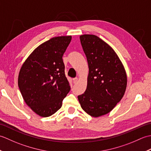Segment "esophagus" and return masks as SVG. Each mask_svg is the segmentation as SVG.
<instances>
[{
	"mask_svg": "<svg viewBox=\"0 0 151 151\" xmlns=\"http://www.w3.org/2000/svg\"><path fill=\"white\" fill-rule=\"evenodd\" d=\"M73 82L75 83V84H76V83H77V82H78V78L77 77H76V78H74L73 79Z\"/></svg>",
	"mask_w": 151,
	"mask_h": 151,
	"instance_id": "1",
	"label": "esophagus"
}]
</instances>
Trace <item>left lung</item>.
Masks as SVG:
<instances>
[{"mask_svg":"<svg viewBox=\"0 0 151 151\" xmlns=\"http://www.w3.org/2000/svg\"><path fill=\"white\" fill-rule=\"evenodd\" d=\"M80 40L87 58L89 74L86 90L78 99L86 113L97 117L109 113L123 98L127 74L117 54L101 38L84 34Z\"/></svg>","mask_w":151,"mask_h":151,"instance_id":"obj_1","label":"left lung"}]
</instances>
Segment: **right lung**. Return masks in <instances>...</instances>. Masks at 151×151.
Listing matches in <instances>:
<instances>
[{"label":"right lung","instance_id":"1","mask_svg":"<svg viewBox=\"0 0 151 151\" xmlns=\"http://www.w3.org/2000/svg\"><path fill=\"white\" fill-rule=\"evenodd\" d=\"M70 41L69 36L45 41L31 53L19 71L18 86L24 101L41 117L56 113L70 89L62 59Z\"/></svg>","mask_w":151,"mask_h":151}]
</instances>
